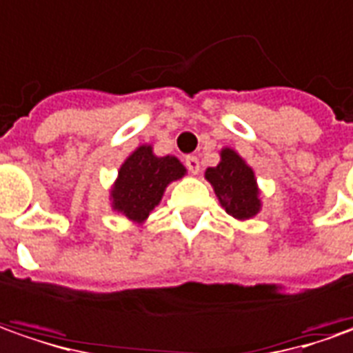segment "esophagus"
Wrapping results in <instances>:
<instances>
[{
	"label": "esophagus",
	"instance_id": "1",
	"mask_svg": "<svg viewBox=\"0 0 353 353\" xmlns=\"http://www.w3.org/2000/svg\"><path fill=\"white\" fill-rule=\"evenodd\" d=\"M185 165H188V170L193 176L199 174V158H197V156H188V158H185Z\"/></svg>",
	"mask_w": 353,
	"mask_h": 353
}]
</instances>
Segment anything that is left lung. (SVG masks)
Wrapping results in <instances>:
<instances>
[{"label": "left lung", "mask_w": 353, "mask_h": 353, "mask_svg": "<svg viewBox=\"0 0 353 353\" xmlns=\"http://www.w3.org/2000/svg\"><path fill=\"white\" fill-rule=\"evenodd\" d=\"M205 179L213 185L223 209L236 221H248L260 213V188L254 170L232 148L221 150V162L207 168Z\"/></svg>", "instance_id": "obj_1"}]
</instances>
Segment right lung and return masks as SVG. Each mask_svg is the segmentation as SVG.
<instances>
[{
  "instance_id": "1",
  "label": "right lung",
  "mask_w": 353,
  "mask_h": 353,
  "mask_svg": "<svg viewBox=\"0 0 353 353\" xmlns=\"http://www.w3.org/2000/svg\"><path fill=\"white\" fill-rule=\"evenodd\" d=\"M188 174L176 156H156L150 144H142L119 168L109 191L111 207L134 225H144L160 205L165 188Z\"/></svg>"
}]
</instances>
